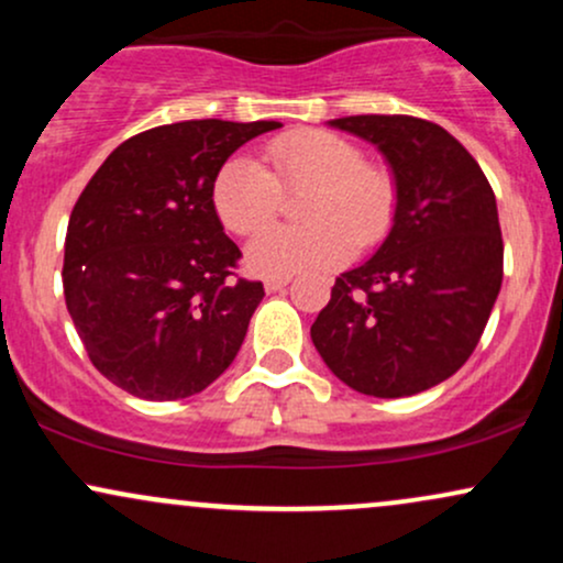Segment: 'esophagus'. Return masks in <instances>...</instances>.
Masks as SVG:
<instances>
[{
    "instance_id": "esophagus-1",
    "label": "esophagus",
    "mask_w": 563,
    "mask_h": 563,
    "mask_svg": "<svg viewBox=\"0 0 563 563\" xmlns=\"http://www.w3.org/2000/svg\"><path fill=\"white\" fill-rule=\"evenodd\" d=\"M290 283V277H267V280H264V290H267V294H275V290H283Z\"/></svg>"
}]
</instances>
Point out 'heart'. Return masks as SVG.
I'll use <instances>...</instances> for the list:
<instances>
[{"label":"heart","instance_id":"1","mask_svg":"<svg viewBox=\"0 0 563 563\" xmlns=\"http://www.w3.org/2000/svg\"><path fill=\"white\" fill-rule=\"evenodd\" d=\"M269 169L249 156L224 161L211 185L217 217L238 235H254L279 210L282 190H310L307 229H274L245 249V267L262 277H290L344 264L357 249L378 243L394 214V183L365 164L354 142L320 129L280 134L264 151Z\"/></svg>","mask_w":563,"mask_h":563}]
</instances>
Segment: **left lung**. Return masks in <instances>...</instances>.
Wrapping results in <instances>:
<instances>
[{
  "label": "left lung",
  "instance_id": "obj_1",
  "mask_svg": "<svg viewBox=\"0 0 563 563\" xmlns=\"http://www.w3.org/2000/svg\"><path fill=\"white\" fill-rule=\"evenodd\" d=\"M328 124L378 147L397 206L376 254L335 277L312 344L354 391L410 397L450 378L479 344L503 283L495 192L466 147L431 121Z\"/></svg>",
  "mask_w": 563,
  "mask_h": 563
}]
</instances>
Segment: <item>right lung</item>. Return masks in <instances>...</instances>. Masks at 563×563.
I'll return each instance as SVG.
<instances>
[{
  "label": "right lung",
  "mask_w": 563,
  "mask_h": 563,
  "mask_svg": "<svg viewBox=\"0 0 563 563\" xmlns=\"http://www.w3.org/2000/svg\"><path fill=\"white\" fill-rule=\"evenodd\" d=\"M277 121L200 119L134 134L106 158L68 219L63 290L89 360L140 399L203 391L241 349L262 283L232 277L211 185Z\"/></svg>",
  "instance_id": "1"
}]
</instances>
